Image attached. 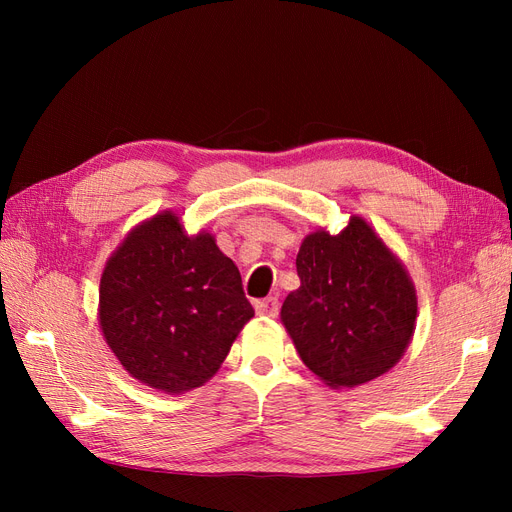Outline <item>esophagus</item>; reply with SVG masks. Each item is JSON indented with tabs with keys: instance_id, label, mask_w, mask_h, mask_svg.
I'll use <instances>...</instances> for the list:
<instances>
[{
	"instance_id": "34e87169",
	"label": "esophagus",
	"mask_w": 512,
	"mask_h": 512,
	"mask_svg": "<svg viewBox=\"0 0 512 512\" xmlns=\"http://www.w3.org/2000/svg\"><path fill=\"white\" fill-rule=\"evenodd\" d=\"M256 314L275 318L277 314H280V301H277V297H267L262 301H256Z\"/></svg>"
}]
</instances>
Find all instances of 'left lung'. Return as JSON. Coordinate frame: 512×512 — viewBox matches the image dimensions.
<instances>
[{
  "label": "left lung",
  "mask_w": 512,
  "mask_h": 512,
  "mask_svg": "<svg viewBox=\"0 0 512 512\" xmlns=\"http://www.w3.org/2000/svg\"><path fill=\"white\" fill-rule=\"evenodd\" d=\"M301 286L282 322L303 363L329 386H359L389 371L414 333L416 292L367 222L339 235L316 230L297 254Z\"/></svg>",
  "instance_id": "1"
}]
</instances>
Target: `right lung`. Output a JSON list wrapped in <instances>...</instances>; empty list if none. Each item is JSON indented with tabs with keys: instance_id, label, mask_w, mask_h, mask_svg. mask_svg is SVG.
Instances as JSON below:
<instances>
[{
	"instance_id": "obj_1",
	"label": "right lung",
	"mask_w": 512,
	"mask_h": 512,
	"mask_svg": "<svg viewBox=\"0 0 512 512\" xmlns=\"http://www.w3.org/2000/svg\"><path fill=\"white\" fill-rule=\"evenodd\" d=\"M252 316L235 262L209 232L185 235L170 211L132 230L102 273L106 344L136 380L166 393L203 386Z\"/></svg>"
}]
</instances>
